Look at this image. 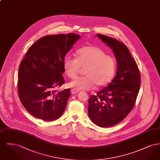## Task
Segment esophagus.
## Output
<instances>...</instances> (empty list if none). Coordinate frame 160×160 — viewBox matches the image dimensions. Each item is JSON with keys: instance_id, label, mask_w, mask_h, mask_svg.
<instances>
[{"instance_id": "obj_1", "label": "esophagus", "mask_w": 160, "mask_h": 160, "mask_svg": "<svg viewBox=\"0 0 160 160\" xmlns=\"http://www.w3.org/2000/svg\"><path fill=\"white\" fill-rule=\"evenodd\" d=\"M71 92V93H72V94H73V95L77 94V93L78 92V91H76V90H75V89H72Z\"/></svg>"}]
</instances>
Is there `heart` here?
<instances>
[{
	"instance_id": "b5f03b06",
	"label": "heart",
	"mask_w": 160,
	"mask_h": 160,
	"mask_svg": "<svg viewBox=\"0 0 160 160\" xmlns=\"http://www.w3.org/2000/svg\"><path fill=\"white\" fill-rule=\"evenodd\" d=\"M63 67L65 74L71 79L75 78L80 69L83 68L85 76L69 82L68 86L76 91H88L95 85L101 88L110 82L114 76L116 61L98 47L88 45L77 51L76 59L67 56Z\"/></svg>"
}]
</instances>
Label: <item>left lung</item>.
Wrapping results in <instances>:
<instances>
[{
    "label": "left lung",
    "instance_id": "left-lung-1",
    "mask_svg": "<svg viewBox=\"0 0 160 160\" xmlns=\"http://www.w3.org/2000/svg\"><path fill=\"white\" fill-rule=\"evenodd\" d=\"M97 37L113 50L117 70L110 83L97 95H91L88 110L92 122L100 127H109L122 121L134 108L141 78L127 46L110 37L101 34Z\"/></svg>",
    "mask_w": 160,
    "mask_h": 160
}]
</instances>
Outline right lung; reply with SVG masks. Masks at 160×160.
Returning a JSON list of instances; mask_svg holds the SVG:
<instances>
[{
	"instance_id": "1",
	"label": "right lung",
	"mask_w": 160,
	"mask_h": 160,
	"mask_svg": "<svg viewBox=\"0 0 160 160\" xmlns=\"http://www.w3.org/2000/svg\"><path fill=\"white\" fill-rule=\"evenodd\" d=\"M80 36L70 33L45 36L28 49L18 73L20 101L32 116L46 121L63 114L70 97V89L58 91L65 83L63 61Z\"/></svg>"
}]
</instances>
